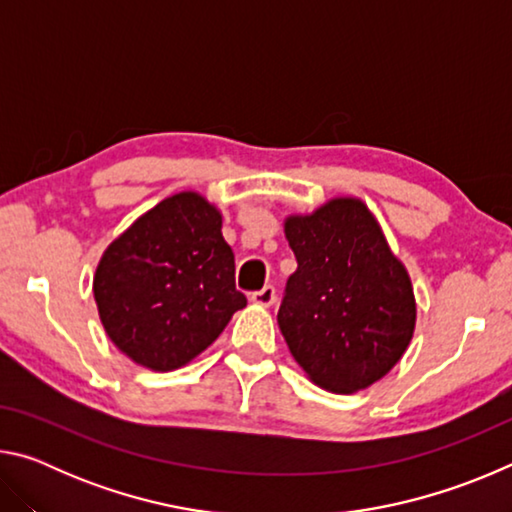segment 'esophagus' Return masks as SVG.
Listing matches in <instances>:
<instances>
[{
  "mask_svg": "<svg viewBox=\"0 0 512 512\" xmlns=\"http://www.w3.org/2000/svg\"><path fill=\"white\" fill-rule=\"evenodd\" d=\"M250 300H253L255 305H259V307H271L273 302H275V287H271V284H266L264 289L250 293Z\"/></svg>",
  "mask_w": 512,
  "mask_h": 512,
  "instance_id": "obj_1",
  "label": "esophagus"
}]
</instances>
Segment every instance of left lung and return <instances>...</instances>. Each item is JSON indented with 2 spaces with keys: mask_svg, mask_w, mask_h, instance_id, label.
<instances>
[{
  "mask_svg": "<svg viewBox=\"0 0 512 512\" xmlns=\"http://www.w3.org/2000/svg\"><path fill=\"white\" fill-rule=\"evenodd\" d=\"M284 237L298 268L277 325L293 359L329 393L363 391L391 372L413 339L418 311L409 271L354 196L289 214Z\"/></svg>",
  "mask_w": 512,
  "mask_h": 512,
  "instance_id": "1",
  "label": "left lung"
}]
</instances>
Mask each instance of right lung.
I'll list each match as a JSON object with an SVG mask.
<instances>
[{"label": "right lung", "mask_w": 512, "mask_h": 512, "mask_svg": "<svg viewBox=\"0 0 512 512\" xmlns=\"http://www.w3.org/2000/svg\"><path fill=\"white\" fill-rule=\"evenodd\" d=\"M221 212L198 192L164 198L103 250L92 291L108 339L153 372L187 366L246 307Z\"/></svg>", "instance_id": "right-lung-1"}]
</instances>
